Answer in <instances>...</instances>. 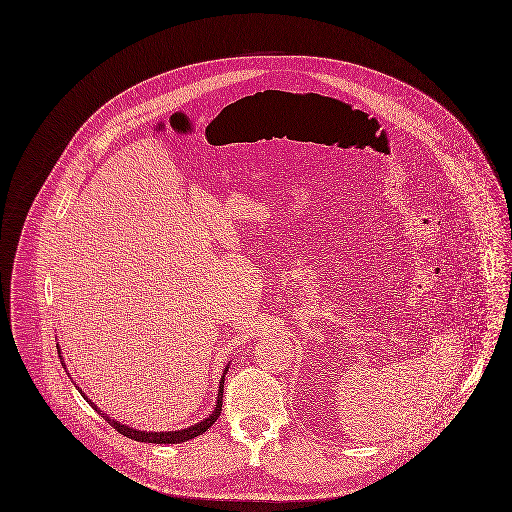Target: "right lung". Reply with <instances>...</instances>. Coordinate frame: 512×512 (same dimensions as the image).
Segmentation results:
<instances>
[{"label": "right lung", "mask_w": 512, "mask_h": 512, "mask_svg": "<svg viewBox=\"0 0 512 512\" xmlns=\"http://www.w3.org/2000/svg\"><path fill=\"white\" fill-rule=\"evenodd\" d=\"M57 352H59L61 364H63V368H65V358L61 356V346H59V344H57ZM65 370H67V368H65ZM227 370H229V364L225 366L223 376H221V380H219L217 400H215V408H213V411L205 417L204 421H198V423H194V425H190V427H186V429H176V431H142V429H134V427H130V425H124V423L112 419L108 413L101 411V408H99L93 400H89V398L85 396L83 390H79V392H81V396L89 402L91 408L101 413V417H103L106 423H110L118 433L130 437V439H134V441H142V443H160V445H166V443H184V441H188V439H194V437L205 433V431L215 423V419L221 415V406H223V382H225ZM75 388H79V386L75 384Z\"/></svg>", "instance_id": "1"}]
</instances>
